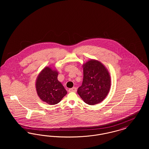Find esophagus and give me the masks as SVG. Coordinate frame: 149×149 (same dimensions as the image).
Listing matches in <instances>:
<instances>
[{
    "mask_svg": "<svg viewBox=\"0 0 149 149\" xmlns=\"http://www.w3.org/2000/svg\"><path fill=\"white\" fill-rule=\"evenodd\" d=\"M69 92H77V88H75V87H73V88H72L71 89H69Z\"/></svg>",
    "mask_w": 149,
    "mask_h": 149,
    "instance_id": "esophagus-1",
    "label": "esophagus"
}]
</instances>
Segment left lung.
<instances>
[{"label": "left lung", "mask_w": 149, "mask_h": 149, "mask_svg": "<svg viewBox=\"0 0 149 149\" xmlns=\"http://www.w3.org/2000/svg\"><path fill=\"white\" fill-rule=\"evenodd\" d=\"M83 80L78 94L85 103L95 105L102 102L110 91L111 79L105 66L91 59L83 64Z\"/></svg>", "instance_id": "8db88e82"}]
</instances>
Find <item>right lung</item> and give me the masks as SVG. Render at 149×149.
<instances>
[{
    "label": "right lung",
    "mask_w": 149,
    "mask_h": 149,
    "mask_svg": "<svg viewBox=\"0 0 149 149\" xmlns=\"http://www.w3.org/2000/svg\"><path fill=\"white\" fill-rule=\"evenodd\" d=\"M58 71L50 66L43 69L36 81V89L37 95L43 102L50 105L59 103L67 91L58 80Z\"/></svg>",
    "instance_id": "1"
}]
</instances>
